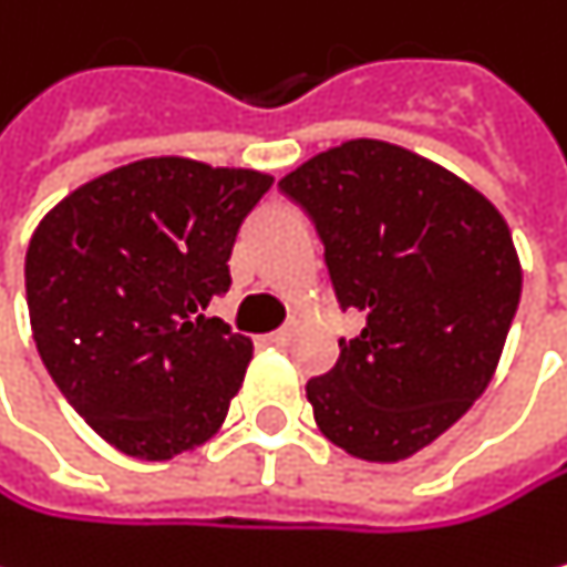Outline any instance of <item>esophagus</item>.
I'll return each instance as SVG.
<instances>
[{"label": "esophagus", "mask_w": 567, "mask_h": 567, "mask_svg": "<svg viewBox=\"0 0 567 567\" xmlns=\"http://www.w3.org/2000/svg\"><path fill=\"white\" fill-rule=\"evenodd\" d=\"M265 342H268V346H289V342H292V329H278V332L265 336Z\"/></svg>", "instance_id": "esophagus-1"}]
</instances>
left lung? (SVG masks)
Returning a JSON list of instances; mask_svg holds the SVG:
<instances>
[{
	"mask_svg": "<svg viewBox=\"0 0 567 567\" xmlns=\"http://www.w3.org/2000/svg\"><path fill=\"white\" fill-rule=\"evenodd\" d=\"M312 218L339 309L367 316L306 383L319 430L359 461H406L487 390L520 302L501 212L386 141H346L278 181Z\"/></svg>",
	"mask_w": 567,
	"mask_h": 567,
	"instance_id": "obj_1",
	"label": "left lung"
}]
</instances>
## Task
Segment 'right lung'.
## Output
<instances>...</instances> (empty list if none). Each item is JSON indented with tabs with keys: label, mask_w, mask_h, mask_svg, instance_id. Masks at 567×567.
Instances as JSON below:
<instances>
[{
	"label": "right lung",
	"mask_w": 567,
	"mask_h": 567,
	"mask_svg": "<svg viewBox=\"0 0 567 567\" xmlns=\"http://www.w3.org/2000/svg\"><path fill=\"white\" fill-rule=\"evenodd\" d=\"M268 187L261 171L147 157L39 221L25 251L39 359L120 454L171 461L225 423L251 339L205 309L228 292L238 228Z\"/></svg>",
	"instance_id": "obj_1"
}]
</instances>
